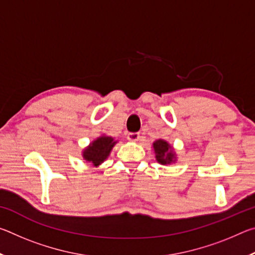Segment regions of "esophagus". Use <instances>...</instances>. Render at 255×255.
I'll return each instance as SVG.
<instances>
[{
    "mask_svg": "<svg viewBox=\"0 0 255 255\" xmlns=\"http://www.w3.org/2000/svg\"><path fill=\"white\" fill-rule=\"evenodd\" d=\"M127 139L129 141H137L139 139V133L138 132H129L127 135Z\"/></svg>",
    "mask_w": 255,
    "mask_h": 255,
    "instance_id": "esophagus-1",
    "label": "esophagus"
}]
</instances>
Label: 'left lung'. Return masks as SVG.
<instances>
[{"label":"left lung","instance_id":"obj_1","mask_svg":"<svg viewBox=\"0 0 255 255\" xmlns=\"http://www.w3.org/2000/svg\"><path fill=\"white\" fill-rule=\"evenodd\" d=\"M152 147L155 153V158L162 165H170L176 162V153L173 146L167 143L165 139L155 140Z\"/></svg>","mask_w":255,"mask_h":255}]
</instances>
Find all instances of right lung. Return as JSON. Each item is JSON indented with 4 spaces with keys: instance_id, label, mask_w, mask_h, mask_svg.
I'll return each mask as SVG.
<instances>
[{
    "instance_id": "add662e5",
    "label": "right lung",
    "mask_w": 255,
    "mask_h": 255,
    "mask_svg": "<svg viewBox=\"0 0 255 255\" xmlns=\"http://www.w3.org/2000/svg\"><path fill=\"white\" fill-rule=\"evenodd\" d=\"M117 143L118 140H115L114 137L107 136L103 133V135L92 140L89 146H86L82 150V156L86 163L92 164L97 167L109 157L112 148Z\"/></svg>"
}]
</instances>
